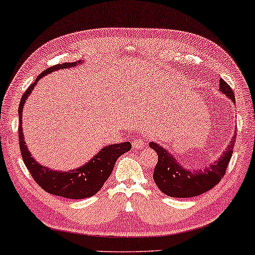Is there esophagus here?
<instances>
[{
    "label": "esophagus",
    "instance_id": "34e87169",
    "mask_svg": "<svg viewBox=\"0 0 255 255\" xmlns=\"http://www.w3.org/2000/svg\"><path fill=\"white\" fill-rule=\"evenodd\" d=\"M147 138L149 137H134L132 139L133 149H142L143 146H145Z\"/></svg>",
    "mask_w": 255,
    "mask_h": 255
}]
</instances>
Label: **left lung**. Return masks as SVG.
<instances>
[{
	"label": "left lung",
	"mask_w": 255,
	"mask_h": 255,
	"mask_svg": "<svg viewBox=\"0 0 255 255\" xmlns=\"http://www.w3.org/2000/svg\"><path fill=\"white\" fill-rule=\"evenodd\" d=\"M220 91L235 102L233 90L225 80H220ZM237 134L232 138L229 145L218 161L212 165L203 166V170H187L176 158L157 143L151 142L150 147L158 155V162L153 170V181L165 195L170 197H194L215 187L224 178L231 161Z\"/></svg>",
	"instance_id": "1"
}]
</instances>
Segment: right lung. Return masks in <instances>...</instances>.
Returning <instances> with one entry per match:
<instances>
[{"label":"right lung","instance_id":"right-lung-1","mask_svg":"<svg viewBox=\"0 0 255 255\" xmlns=\"http://www.w3.org/2000/svg\"><path fill=\"white\" fill-rule=\"evenodd\" d=\"M75 66V62H64L43 71L35 81L26 90V92L22 96L20 106H18V143H20L21 156L23 158L24 164L29 170V174L34 181L42 188L47 193L62 196L65 199L81 200L86 197L93 196L102 189L106 180L110 177L113 170V166L119 156L125 153L131 149L130 142H124L119 144H112V145L105 146L102 151L98 152L92 159L86 164L78 168L77 170L72 171H54L49 170L46 166L40 165L28 151L27 146L24 145L23 133H22V109H23L24 102H26L28 94L34 89L35 84L39 81L43 75L51 73L52 71L60 70V68H70Z\"/></svg>","mask_w":255,"mask_h":255}]
</instances>
